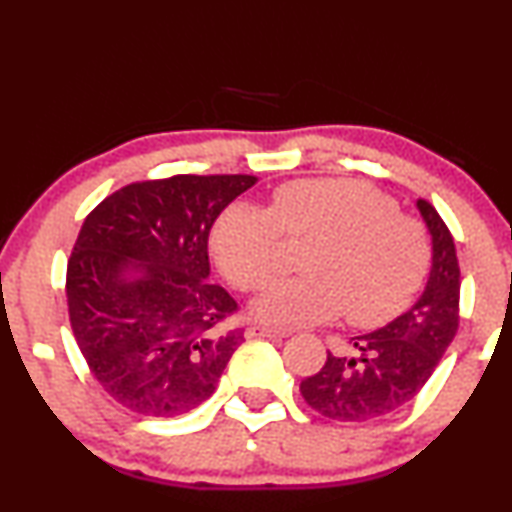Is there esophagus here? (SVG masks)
Instances as JSON below:
<instances>
[{
  "instance_id": "esophagus-1",
  "label": "esophagus",
  "mask_w": 512,
  "mask_h": 512,
  "mask_svg": "<svg viewBox=\"0 0 512 512\" xmlns=\"http://www.w3.org/2000/svg\"><path fill=\"white\" fill-rule=\"evenodd\" d=\"M286 334H281V331L276 329H269V326H262V324H250L248 329H245V338H283Z\"/></svg>"
}]
</instances>
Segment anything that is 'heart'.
I'll list each match as a JSON object with an SVG mask.
<instances>
[{
	"label": "heart",
	"instance_id": "1",
	"mask_svg": "<svg viewBox=\"0 0 512 512\" xmlns=\"http://www.w3.org/2000/svg\"><path fill=\"white\" fill-rule=\"evenodd\" d=\"M283 236L315 238L300 269L252 303V315L279 329L329 322L346 312L377 326L405 310L429 272V240L417 219L355 178H303L276 190L272 207L231 205L212 229L221 272L240 291H257L281 267Z\"/></svg>",
	"mask_w": 512,
	"mask_h": 512
}]
</instances>
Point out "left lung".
<instances>
[{
    "label": "left lung",
    "mask_w": 512,
    "mask_h": 512,
    "mask_svg": "<svg viewBox=\"0 0 512 512\" xmlns=\"http://www.w3.org/2000/svg\"><path fill=\"white\" fill-rule=\"evenodd\" d=\"M417 209L432 236V269L417 303L381 329L350 338L353 355L329 353L324 367L300 384L307 405L329 420L365 422L403 408L427 384L458 331L453 236L427 200H417Z\"/></svg>",
    "instance_id": "1"
}]
</instances>
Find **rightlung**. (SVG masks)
Wrapping results in <instances>:
<instances>
[{
  "instance_id": "add662e5",
  "label": "right lung",
  "mask_w": 512,
  "mask_h": 512,
  "mask_svg": "<svg viewBox=\"0 0 512 512\" xmlns=\"http://www.w3.org/2000/svg\"><path fill=\"white\" fill-rule=\"evenodd\" d=\"M255 176H171L116 190L83 221L66 269L73 336L123 408L178 417L212 396L243 331L209 281L212 224Z\"/></svg>"
}]
</instances>
